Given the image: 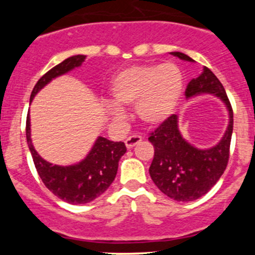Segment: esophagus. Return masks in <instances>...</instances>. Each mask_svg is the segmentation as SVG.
<instances>
[{
  "label": "esophagus",
  "instance_id": "1",
  "mask_svg": "<svg viewBox=\"0 0 255 255\" xmlns=\"http://www.w3.org/2000/svg\"><path fill=\"white\" fill-rule=\"evenodd\" d=\"M143 138L140 137V135L138 134H132L130 137H128L127 139H126V146H127L128 149L133 148V146H135L137 144H139L140 142H142Z\"/></svg>",
  "mask_w": 255,
  "mask_h": 255
}]
</instances>
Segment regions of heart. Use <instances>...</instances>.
I'll return each instance as SVG.
<instances>
[{"label": "heart", "instance_id": "heart-1", "mask_svg": "<svg viewBox=\"0 0 255 255\" xmlns=\"http://www.w3.org/2000/svg\"><path fill=\"white\" fill-rule=\"evenodd\" d=\"M184 75L175 63L134 65L121 70L112 80L111 95L120 107L137 106V113L146 125L164 122L181 99ZM120 116L116 106L110 109Z\"/></svg>", "mask_w": 255, "mask_h": 255}]
</instances>
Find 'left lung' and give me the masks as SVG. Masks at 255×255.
<instances>
[{"label":"left lung","mask_w":255,"mask_h":255,"mask_svg":"<svg viewBox=\"0 0 255 255\" xmlns=\"http://www.w3.org/2000/svg\"><path fill=\"white\" fill-rule=\"evenodd\" d=\"M171 54L182 60L194 61L180 51ZM200 94L216 95L225 102L230 112V125L217 145L201 150L187 143L180 134L175 115L169 116L149 133L148 140L154 146L149 174L158 189L176 201H194L204 196L220 180L230 160L233 110L225 87L208 68H204L199 78L192 79L185 91L187 99Z\"/></svg>","instance_id":"1"}]
</instances>
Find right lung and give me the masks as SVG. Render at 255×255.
Listing matches in <instances>:
<instances>
[{
	"label": "right lung",
	"mask_w": 255,
	"mask_h": 255,
	"mask_svg": "<svg viewBox=\"0 0 255 255\" xmlns=\"http://www.w3.org/2000/svg\"><path fill=\"white\" fill-rule=\"evenodd\" d=\"M84 60V55H74L50 69L35 84L30 94V101L48 82L80 66ZM25 137L43 184L59 199L73 205L87 204L104 194L115 180L121 156L127 151L123 142H112L107 138L99 137L89 155L81 163L70 166H58L48 163L35 151L30 139L29 115L25 122Z\"/></svg>",
	"instance_id": "add662e5"
}]
</instances>
